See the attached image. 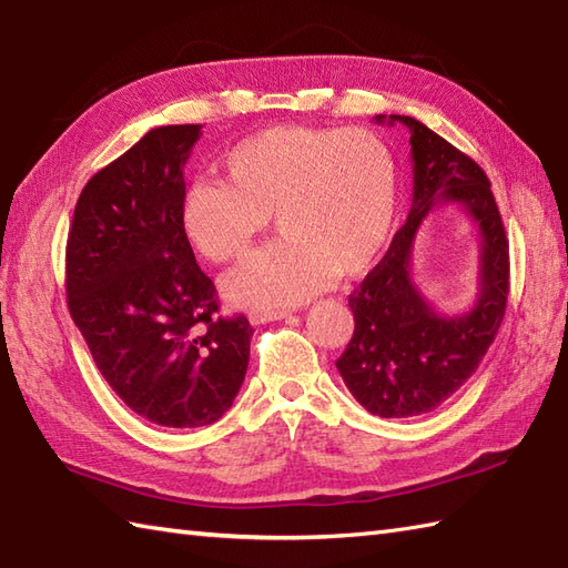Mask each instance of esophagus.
Wrapping results in <instances>:
<instances>
[{
    "label": "esophagus",
    "instance_id": "obj_1",
    "mask_svg": "<svg viewBox=\"0 0 568 568\" xmlns=\"http://www.w3.org/2000/svg\"><path fill=\"white\" fill-rule=\"evenodd\" d=\"M291 315H293L291 310H251L248 322L251 324H265V322H275V320H287Z\"/></svg>",
    "mask_w": 568,
    "mask_h": 568
}]
</instances>
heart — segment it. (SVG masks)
<instances>
[{"label":"heart","instance_id":"heart-1","mask_svg":"<svg viewBox=\"0 0 568 568\" xmlns=\"http://www.w3.org/2000/svg\"><path fill=\"white\" fill-rule=\"evenodd\" d=\"M222 180L192 183L180 207L187 241L212 263L244 261L273 214L283 239L224 277L241 307L300 305L336 275L371 268L397 207L393 151L368 129L285 124L234 143Z\"/></svg>","mask_w":568,"mask_h":568}]
</instances>
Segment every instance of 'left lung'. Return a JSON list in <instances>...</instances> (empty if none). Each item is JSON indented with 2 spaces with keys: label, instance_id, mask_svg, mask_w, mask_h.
I'll return each mask as SVG.
<instances>
[{
  "label": "left lung",
  "instance_id": "left-lung-1",
  "mask_svg": "<svg viewBox=\"0 0 568 568\" xmlns=\"http://www.w3.org/2000/svg\"><path fill=\"white\" fill-rule=\"evenodd\" d=\"M376 122L409 131L413 207L388 253L348 295L356 327L336 368L371 415L415 417L449 400L496 339L508 303L510 246L484 168L413 116L378 114ZM444 201L462 203L481 236L479 295L462 316H444L412 281L418 226Z\"/></svg>",
  "mask_w": 568,
  "mask_h": 568
}]
</instances>
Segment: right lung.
<instances>
[{"mask_svg":"<svg viewBox=\"0 0 568 568\" xmlns=\"http://www.w3.org/2000/svg\"><path fill=\"white\" fill-rule=\"evenodd\" d=\"M200 124L151 129L82 187L65 248L72 322L124 405L161 427L220 419L244 383L253 329L220 317L180 224Z\"/></svg>","mask_w":568,"mask_h":568,"instance_id":"1","label":"right lung"}]
</instances>
